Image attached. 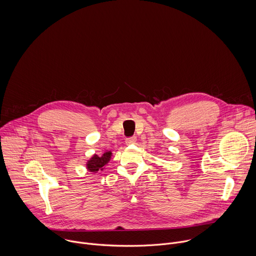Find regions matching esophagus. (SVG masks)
<instances>
[{
  "label": "esophagus",
  "instance_id": "esophagus-1",
  "mask_svg": "<svg viewBox=\"0 0 256 256\" xmlns=\"http://www.w3.org/2000/svg\"><path fill=\"white\" fill-rule=\"evenodd\" d=\"M136 142V136H130V138H128L126 140V142L128 144H134Z\"/></svg>",
  "mask_w": 256,
  "mask_h": 256
}]
</instances>
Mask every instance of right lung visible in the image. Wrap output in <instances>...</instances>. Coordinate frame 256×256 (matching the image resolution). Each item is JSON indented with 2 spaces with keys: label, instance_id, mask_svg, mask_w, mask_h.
I'll return each instance as SVG.
<instances>
[{
  "label": "right lung",
  "instance_id": "1",
  "mask_svg": "<svg viewBox=\"0 0 256 256\" xmlns=\"http://www.w3.org/2000/svg\"><path fill=\"white\" fill-rule=\"evenodd\" d=\"M112 154V153L110 151H107V152H104V154L101 156H98L96 154L93 155L86 164L88 171L97 173V171L103 170V167L109 162V160H110Z\"/></svg>",
  "mask_w": 256,
  "mask_h": 256
}]
</instances>
